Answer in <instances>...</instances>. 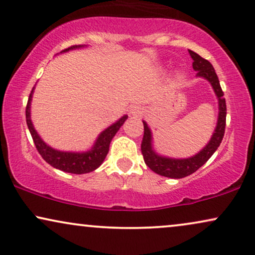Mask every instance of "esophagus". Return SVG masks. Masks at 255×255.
<instances>
[{"label":"esophagus","instance_id":"obj_1","mask_svg":"<svg viewBox=\"0 0 255 255\" xmlns=\"http://www.w3.org/2000/svg\"><path fill=\"white\" fill-rule=\"evenodd\" d=\"M128 113H130V116H132V117H140V116H143L144 109L140 105H132L130 110H128Z\"/></svg>","mask_w":255,"mask_h":255}]
</instances>
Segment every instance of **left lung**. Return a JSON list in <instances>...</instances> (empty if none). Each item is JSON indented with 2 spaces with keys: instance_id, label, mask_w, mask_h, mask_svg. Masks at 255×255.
Returning <instances> with one entry per match:
<instances>
[{
  "instance_id": "8db88e82",
  "label": "left lung",
  "mask_w": 255,
  "mask_h": 255,
  "mask_svg": "<svg viewBox=\"0 0 255 255\" xmlns=\"http://www.w3.org/2000/svg\"><path fill=\"white\" fill-rule=\"evenodd\" d=\"M189 54L193 59V68L197 72V78H203L212 85L214 93L218 98L219 104V115L218 123L214 132L210 137L209 142L202 150H200L196 155L188 157V158H171V157L162 156L157 153L153 149L152 144V132L151 128L143 121L144 124V136L142 140V153L144 157L145 164L155 171L156 174L164 176V177L170 178H182L185 176H189L201 168L210 157L213 156L220 144L222 142V138L225 134L226 128V115H227V109H226V100L224 98V92H222L221 86L218 75L215 73L214 67L208 60L203 59L202 56L193 51H189Z\"/></svg>"
}]
</instances>
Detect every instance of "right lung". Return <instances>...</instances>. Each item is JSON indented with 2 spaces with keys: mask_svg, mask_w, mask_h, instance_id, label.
I'll use <instances>...</instances> for the list:
<instances>
[{
  "mask_svg": "<svg viewBox=\"0 0 255 255\" xmlns=\"http://www.w3.org/2000/svg\"><path fill=\"white\" fill-rule=\"evenodd\" d=\"M87 47L86 45H78V46H72L70 48L65 49L61 53H66L73 51V49H80ZM35 86L33 87L31 92L29 94V98H28L27 108H26V121L28 128H29V132L33 137L34 144H35L37 151L42 158L51 164L53 168L59 169V170L70 172V174H87V172L94 171L97 168H99L102 165V163L105 159L106 155H108L109 149H110V143H111L112 138L115 137V134L118 132V130L124 124V122L128 119V116L124 115L122 118H119L117 122L113 123L112 125H110L109 128H106L105 130L102 131L99 133V136L97 137L96 142L91 147L90 150L83 152H72V151H60V150H56L54 147L49 146L48 144L43 142L42 138L40 137V134L36 132L35 128H34L33 122L30 118V104L31 98H33V93Z\"/></svg>",
  "mask_w": 255,
  "mask_h": 255,
  "instance_id": "obj_1",
  "label": "right lung"
}]
</instances>
